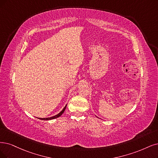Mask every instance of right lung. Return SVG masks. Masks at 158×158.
<instances>
[{
    "label": "right lung",
    "mask_w": 158,
    "mask_h": 158,
    "mask_svg": "<svg viewBox=\"0 0 158 158\" xmlns=\"http://www.w3.org/2000/svg\"><path fill=\"white\" fill-rule=\"evenodd\" d=\"M66 106H67V105H66V106L64 107V109L61 110V111H60L59 113L57 114H56V115H55V116H51V117H49V118H39V119H40V120H52V119H55V118H58V117H59V116H60L63 114V113L64 112V110H65V109H66Z\"/></svg>",
    "instance_id": "1"
}]
</instances>
